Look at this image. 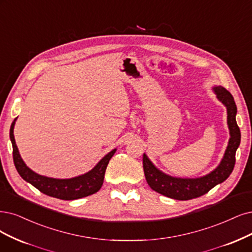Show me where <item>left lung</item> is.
I'll return each instance as SVG.
<instances>
[{
  "label": "left lung",
  "mask_w": 252,
  "mask_h": 252,
  "mask_svg": "<svg viewBox=\"0 0 252 252\" xmlns=\"http://www.w3.org/2000/svg\"><path fill=\"white\" fill-rule=\"evenodd\" d=\"M217 98L226 107L227 125L229 128V141L223 159L215 170L197 179H181L167 175L143 155V169L147 184L150 187L164 196L178 200H189L208 193L216 185L224 182L234 170L236 163V152L241 142V132L237 125V106L234 97L225 88L214 87Z\"/></svg>",
  "instance_id": "8db88e82"
}]
</instances>
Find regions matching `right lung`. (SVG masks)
Segmentation results:
<instances>
[{"label": "right lung", "instance_id": "add662e5", "mask_svg": "<svg viewBox=\"0 0 252 252\" xmlns=\"http://www.w3.org/2000/svg\"><path fill=\"white\" fill-rule=\"evenodd\" d=\"M15 120L16 118L13 120L10 127V140L13 147V162L17 172L20 173V175L26 182L30 183L43 194L62 200H73L86 197L91 194L96 193L101 188L102 183H104L106 168L110 159L115 154L116 148L106 155L94 166V168H92L85 174L65 180L48 178V176L37 174L31 170L23 161L15 144V139L13 135Z\"/></svg>", "mask_w": 252, "mask_h": 252}]
</instances>
